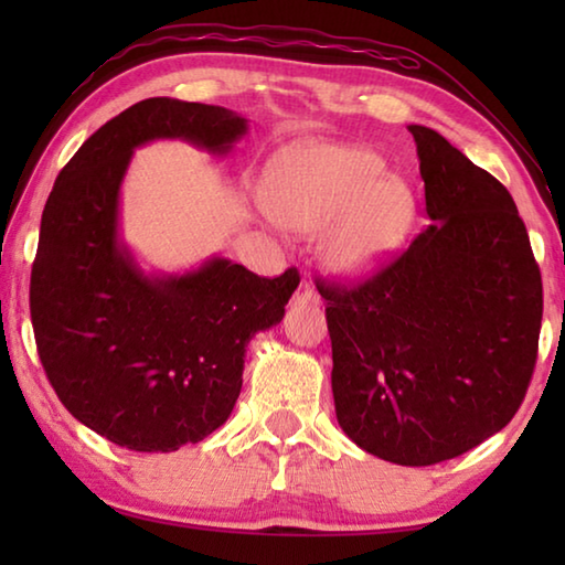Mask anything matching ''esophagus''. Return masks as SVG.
Instances as JSON below:
<instances>
[{
    "label": "esophagus",
    "mask_w": 565,
    "mask_h": 565,
    "mask_svg": "<svg viewBox=\"0 0 565 565\" xmlns=\"http://www.w3.org/2000/svg\"><path fill=\"white\" fill-rule=\"evenodd\" d=\"M291 301H294V303H319L321 299H319L317 289H313V284L301 281L299 289L294 291V299H291Z\"/></svg>",
    "instance_id": "esophagus-1"
}]
</instances>
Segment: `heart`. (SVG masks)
Instances as JSON below:
<instances>
[{
    "mask_svg": "<svg viewBox=\"0 0 565 565\" xmlns=\"http://www.w3.org/2000/svg\"><path fill=\"white\" fill-rule=\"evenodd\" d=\"M269 214L294 232H319V256L347 281L374 276L394 259L414 226L416 194L386 174L376 151L299 145L281 151L264 179Z\"/></svg>",
    "mask_w": 565,
    "mask_h": 565,
    "instance_id": "heart-1",
    "label": "heart"
}]
</instances>
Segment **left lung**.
I'll return each instance as SVG.
<instances>
[{"mask_svg": "<svg viewBox=\"0 0 565 565\" xmlns=\"http://www.w3.org/2000/svg\"><path fill=\"white\" fill-rule=\"evenodd\" d=\"M408 131L431 224L369 279L317 289L343 434L384 461L431 466L499 434L523 404L543 284L509 189L438 131Z\"/></svg>", "mask_w": 565, "mask_h": 565, "instance_id": "8db88e82", "label": "left lung"}]
</instances>
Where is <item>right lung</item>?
Masks as SVG:
<instances>
[{
  "label": "right lung",
  "instance_id": "right-lung-1",
  "mask_svg": "<svg viewBox=\"0 0 565 565\" xmlns=\"http://www.w3.org/2000/svg\"><path fill=\"white\" fill-rule=\"evenodd\" d=\"M246 119L212 104L145 99L70 159L42 212L30 311L42 366L66 411L131 451L206 438L242 391L246 343L284 319L299 271L264 279L228 259L147 276L119 242V186L131 151L186 139L226 154Z\"/></svg>",
  "mask_w": 565,
  "mask_h": 565
}]
</instances>
